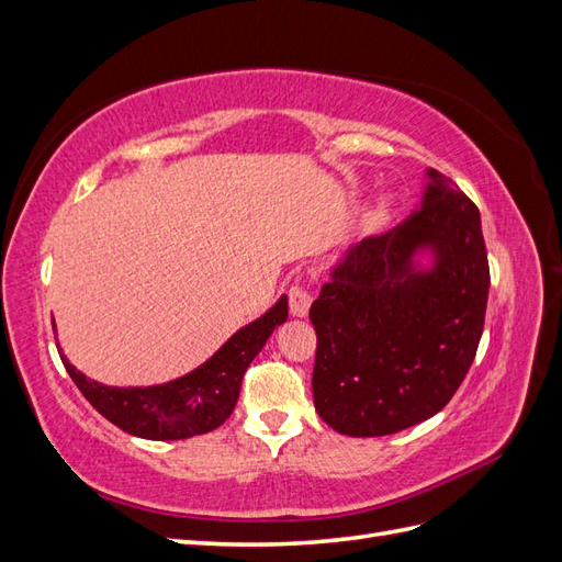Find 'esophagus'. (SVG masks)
<instances>
[{
	"label": "esophagus",
	"instance_id": "1",
	"mask_svg": "<svg viewBox=\"0 0 562 562\" xmlns=\"http://www.w3.org/2000/svg\"><path fill=\"white\" fill-rule=\"evenodd\" d=\"M312 293L307 285L295 283L291 291H288V304H291V314L293 316H307L310 307H312Z\"/></svg>",
	"mask_w": 562,
	"mask_h": 562
}]
</instances>
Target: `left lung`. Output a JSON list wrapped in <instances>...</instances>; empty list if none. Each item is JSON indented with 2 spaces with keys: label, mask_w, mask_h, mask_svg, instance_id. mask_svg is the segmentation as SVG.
<instances>
[{
  "label": "left lung",
  "mask_w": 562,
  "mask_h": 562,
  "mask_svg": "<svg viewBox=\"0 0 562 562\" xmlns=\"http://www.w3.org/2000/svg\"><path fill=\"white\" fill-rule=\"evenodd\" d=\"M427 178L422 206L351 246L310 310L314 405L345 436H389L443 411L481 342L490 288L481 213L436 168ZM422 249L432 252L429 270L414 265Z\"/></svg>",
  "instance_id": "left-lung-1"
}]
</instances>
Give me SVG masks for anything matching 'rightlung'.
<instances>
[{
  "label": "right lung",
  "instance_id": "add662e5",
  "mask_svg": "<svg viewBox=\"0 0 562 562\" xmlns=\"http://www.w3.org/2000/svg\"><path fill=\"white\" fill-rule=\"evenodd\" d=\"M285 318L288 297L281 295L274 307L234 333L206 363L157 386H105L79 372L63 351L60 359L83 398L114 427L149 440H180L209 434L232 415L244 372Z\"/></svg>",
  "mask_w": 562,
  "mask_h": 562
}]
</instances>
